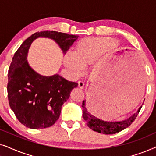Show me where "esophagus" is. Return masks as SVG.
<instances>
[{
	"label": "esophagus",
	"mask_w": 156,
	"mask_h": 156,
	"mask_svg": "<svg viewBox=\"0 0 156 156\" xmlns=\"http://www.w3.org/2000/svg\"><path fill=\"white\" fill-rule=\"evenodd\" d=\"M84 86V83L83 81H79L78 82V87H80V89H82Z\"/></svg>",
	"instance_id": "34e87169"
}]
</instances>
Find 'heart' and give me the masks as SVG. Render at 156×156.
<instances>
[{
	"label": "heart",
	"mask_w": 156,
	"mask_h": 156,
	"mask_svg": "<svg viewBox=\"0 0 156 156\" xmlns=\"http://www.w3.org/2000/svg\"><path fill=\"white\" fill-rule=\"evenodd\" d=\"M114 46L115 42L107 38L82 40L76 44L74 53H66L64 64L74 74H79L82 72L83 67L92 65Z\"/></svg>",
	"instance_id": "1"
}]
</instances>
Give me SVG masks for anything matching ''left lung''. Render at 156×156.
<instances>
[{
  "instance_id": "obj_1",
  "label": "left lung",
  "mask_w": 156,
  "mask_h": 156,
  "mask_svg": "<svg viewBox=\"0 0 156 156\" xmlns=\"http://www.w3.org/2000/svg\"><path fill=\"white\" fill-rule=\"evenodd\" d=\"M82 106L83 108V118L86 121L88 127H89V129H92L94 131H97L98 133H101L103 134L116 133L123 131V129H126L135 121L136 118L138 116V114L142 107V106H140L135 114L130 116L129 118L125 119V120L109 122V121H104L93 116L91 114V112L89 111L88 107H86V101L85 100L83 101Z\"/></svg>"
}]
</instances>
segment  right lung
<instances>
[{
  "instance_id": "1",
  "label": "right lung",
  "mask_w": 156,
  "mask_h": 156,
  "mask_svg": "<svg viewBox=\"0 0 156 156\" xmlns=\"http://www.w3.org/2000/svg\"><path fill=\"white\" fill-rule=\"evenodd\" d=\"M40 37L54 40L65 54L79 36L56 31L37 32L25 40L15 53L8 74V101L18 121L32 129L54 124L63 104L78 85L57 74L40 75L30 67L27 61L28 50L33 40Z\"/></svg>"
}]
</instances>
